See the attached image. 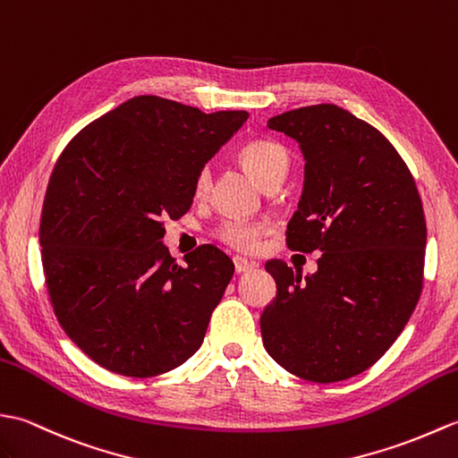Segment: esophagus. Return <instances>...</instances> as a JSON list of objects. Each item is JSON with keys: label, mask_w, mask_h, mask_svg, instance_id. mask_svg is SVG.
Returning a JSON list of instances; mask_svg holds the SVG:
<instances>
[{"label": "esophagus", "mask_w": 458, "mask_h": 458, "mask_svg": "<svg viewBox=\"0 0 458 458\" xmlns=\"http://www.w3.org/2000/svg\"><path fill=\"white\" fill-rule=\"evenodd\" d=\"M233 264H235V272H237V274L249 272V270H252V268L257 267V262H250V260L242 259V257H235V259H233Z\"/></svg>", "instance_id": "obj_1"}]
</instances>
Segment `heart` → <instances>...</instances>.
<instances>
[{"label": "heart", "instance_id": "1", "mask_svg": "<svg viewBox=\"0 0 458 458\" xmlns=\"http://www.w3.org/2000/svg\"><path fill=\"white\" fill-rule=\"evenodd\" d=\"M239 158L247 170L255 176L264 188L280 184L286 176L290 166V152L278 140L272 139H257L250 140L241 148ZM213 172L211 166H201L196 182H194V194L196 198H206L211 190ZM267 225L260 221H247V219H227L217 227L216 235L225 245L237 249V250H255L259 245V239L264 235Z\"/></svg>", "mask_w": 458, "mask_h": 458}]
</instances>
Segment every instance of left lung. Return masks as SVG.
<instances>
[{"label":"left lung","mask_w":458,"mask_h":458,"mask_svg":"<svg viewBox=\"0 0 458 458\" xmlns=\"http://www.w3.org/2000/svg\"><path fill=\"white\" fill-rule=\"evenodd\" d=\"M268 129L298 140L306 160L288 247L321 257L306 278L284 260L267 262L276 298L260 315L264 349L303 380H347L392 347L420 301V191L390 140L339 106L292 109Z\"/></svg>","instance_id":"obj_1"}]
</instances>
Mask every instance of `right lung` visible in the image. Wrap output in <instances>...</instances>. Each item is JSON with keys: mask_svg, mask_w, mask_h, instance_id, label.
<instances>
[{"mask_svg": "<svg viewBox=\"0 0 458 458\" xmlns=\"http://www.w3.org/2000/svg\"><path fill=\"white\" fill-rule=\"evenodd\" d=\"M247 117L137 96L56 160L38 229L47 290L58 323L99 367L148 378L199 349L235 267L213 245L180 267L162 245L165 221L190 209L199 168Z\"/></svg>", "mask_w": 458, "mask_h": 458, "instance_id": "right-lung-1", "label": "right lung"}]
</instances>
